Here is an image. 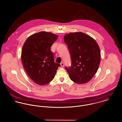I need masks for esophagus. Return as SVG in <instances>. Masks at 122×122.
<instances>
[{
	"label": "esophagus",
	"mask_w": 122,
	"mask_h": 122,
	"mask_svg": "<svg viewBox=\"0 0 122 122\" xmlns=\"http://www.w3.org/2000/svg\"><path fill=\"white\" fill-rule=\"evenodd\" d=\"M60 65L62 66V67H64V63L63 62H62L61 64H60Z\"/></svg>",
	"instance_id": "1"
}]
</instances>
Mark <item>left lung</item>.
<instances>
[{"label":"left lung","mask_w":122,"mask_h":122,"mask_svg":"<svg viewBox=\"0 0 122 122\" xmlns=\"http://www.w3.org/2000/svg\"><path fill=\"white\" fill-rule=\"evenodd\" d=\"M64 39L71 60V67H66L70 79L78 84L88 82L100 65L101 53L98 44L93 38L81 32L67 34Z\"/></svg>","instance_id":"1"}]
</instances>
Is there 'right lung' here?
I'll use <instances>...</instances> for the list:
<instances>
[{
    "mask_svg": "<svg viewBox=\"0 0 122 122\" xmlns=\"http://www.w3.org/2000/svg\"><path fill=\"white\" fill-rule=\"evenodd\" d=\"M58 38L51 32L41 31L32 34L25 41L21 59L29 76L37 84L44 85L51 81L60 65L54 62L51 48Z\"/></svg>",
    "mask_w": 122,
    "mask_h": 122,
    "instance_id": "obj_1",
    "label": "right lung"
}]
</instances>
